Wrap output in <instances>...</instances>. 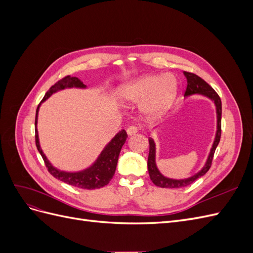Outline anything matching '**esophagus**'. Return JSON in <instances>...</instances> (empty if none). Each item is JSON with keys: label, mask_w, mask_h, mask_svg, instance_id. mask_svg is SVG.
<instances>
[{"label": "esophagus", "mask_w": 253, "mask_h": 253, "mask_svg": "<svg viewBox=\"0 0 253 253\" xmlns=\"http://www.w3.org/2000/svg\"><path fill=\"white\" fill-rule=\"evenodd\" d=\"M139 131V128L137 127L136 126H128L127 127V129H126V132H127V134L131 136V135H134V134H136L137 132Z\"/></svg>", "instance_id": "esophagus-1"}]
</instances>
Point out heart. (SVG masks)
Wrapping results in <instances>:
<instances>
[{"label":"heart","mask_w":253,"mask_h":253,"mask_svg":"<svg viewBox=\"0 0 253 253\" xmlns=\"http://www.w3.org/2000/svg\"><path fill=\"white\" fill-rule=\"evenodd\" d=\"M177 80L172 74L147 75L122 86L119 94L126 102L143 101L144 114L156 118L171 108L177 96Z\"/></svg>","instance_id":"heart-1"}]
</instances>
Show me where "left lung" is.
<instances>
[{
  "mask_svg": "<svg viewBox=\"0 0 253 253\" xmlns=\"http://www.w3.org/2000/svg\"><path fill=\"white\" fill-rule=\"evenodd\" d=\"M187 78L188 85L185 91V96H190L193 94H202L204 96L209 97L210 99L214 101L216 105V113H217V131H216V136H215V140L213 142L212 149L210 151V154L208 157V160L205 165L203 169L198 172L197 174L193 175L192 177H189L187 179H180V180H176V179H170L167 178L165 176L159 173L157 167L155 165V143L154 140L152 138H149V143H150V152H149V158H148V169H149V175L150 178L153 181L154 185L160 188H182V187H187L191 183H193L196 179L202 177L203 175H205L207 172L209 171L210 167L212 165V160L214 153H215L216 147L219 143L220 140V134H221V101L220 98L217 95V93L214 90L208 83H207L204 79L201 77H198L197 75L193 73H189L185 72L183 73Z\"/></svg>",
  "mask_w": 253,
  "mask_h": 253,
  "instance_id": "obj_1",
  "label": "left lung"
}]
</instances>
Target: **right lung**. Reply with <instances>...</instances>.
I'll return each mask as SVG.
<instances>
[{"label":"right lung","mask_w":253,"mask_h":253,"mask_svg":"<svg viewBox=\"0 0 253 253\" xmlns=\"http://www.w3.org/2000/svg\"><path fill=\"white\" fill-rule=\"evenodd\" d=\"M85 87L83 82L76 78V77H71V76H65L64 78L59 80L56 82L53 85L46 91L44 98L42 99V101H45L46 99L52 95L53 93H56L57 90L60 89H64L65 87ZM38 110H39V105L37 108V113H36V120H35V125H36V145L38 151L40 152V154L44 160L45 166H46L48 172L53 176V177L68 183V185L74 186V187H78L81 189H86V190H93V189H99L102 188L104 186L108 185V183L111 181L113 178V176L115 174V171H116V166L118 163V157H119V153L121 151L122 145L125 144L126 138H127V134L122 129L121 132H119L116 136L114 137L112 141L106 145L102 153L97 159V162L91 166L88 169L82 172L78 173H67V172H62L59 171L53 168L47 158L45 157L43 154V152L40 148L39 144V139H38V133H37V116H38Z\"/></svg>","instance_id":"add662e5"}]
</instances>
